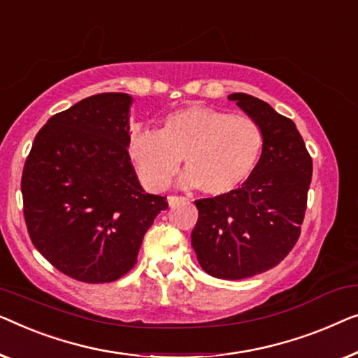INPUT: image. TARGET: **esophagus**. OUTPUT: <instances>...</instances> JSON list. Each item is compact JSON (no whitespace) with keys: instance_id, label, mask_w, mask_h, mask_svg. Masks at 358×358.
Instances as JSON below:
<instances>
[{"instance_id":"obj_1","label":"esophagus","mask_w":358,"mask_h":358,"mask_svg":"<svg viewBox=\"0 0 358 358\" xmlns=\"http://www.w3.org/2000/svg\"><path fill=\"white\" fill-rule=\"evenodd\" d=\"M186 198H183V196H169V206L170 208H173V206H177L178 203H181V201H185Z\"/></svg>"}]
</instances>
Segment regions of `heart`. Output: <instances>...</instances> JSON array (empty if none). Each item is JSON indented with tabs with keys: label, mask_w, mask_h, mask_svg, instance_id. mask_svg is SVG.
I'll return each instance as SVG.
<instances>
[{
	"label": "heart",
	"mask_w": 358,
	"mask_h": 358,
	"mask_svg": "<svg viewBox=\"0 0 358 358\" xmlns=\"http://www.w3.org/2000/svg\"><path fill=\"white\" fill-rule=\"evenodd\" d=\"M264 133L253 118L225 110L188 105L165 115L157 131L131 133L127 154L141 183L164 191L185 157L183 183L210 196L231 193L258 167Z\"/></svg>",
	"instance_id": "1"
}]
</instances>
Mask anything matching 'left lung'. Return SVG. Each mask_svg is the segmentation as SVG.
<instances>
[{
  "label": "left lung",
  "instance_id": "left-lung-1",
  "mask_svg": "<svg viewBox=\"0 0 358 358\" xmlns=\"http://www.w3.org/2000/svg\"><path fill=\"white\" fill-rule=\"evenodd\" d=\"M229 100L259 124L258 167L231 193L194 201L199 210L191 245L206 273L238 280L278 266L300 236L313 162L295 123L248 94Z\"/></svg>",
  "mask_w": 358,
  "mask_h": 358
}]
</instances>
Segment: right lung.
I'll return each instance as SVG.
<instances>
[{"mask_svg": "<svg viewBox=\"0 0 358 358\" xmlns=\"http://www.w3.org/2000/svg\"><path fill=\"white\" fill-rule=\"evenodd\" d=\"M133 97L105 92L53 115L35 136L21 191L30 240L69 278L103 284L133 269L164 196L139 185L127 154Z\"/></svg>", "mask_w": 358, "mask_h": 358, "instance_id": "right-lung-1", "label": "right lung"}]
</instances>
